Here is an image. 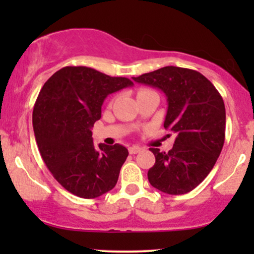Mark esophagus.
I'll return each instance as SVG.
<instances>
[{
	"instance_id": "obj_1",
	"label": "esophagus",
	"mask_w": 254,
	"mask_h": 254,
	"mask_svg": "<svg viewBox=\"0 0 254 254\" xmlns=\"http://www.w3.org/2000/svg\"><path fill=\"white\" fill-rule=\"evenodd\" d=\"M142 150V148H139V147H136V145H133V147H130L129 148V153L130 154H137V153H139V151Z\"/></svg>"
}]
</instances>
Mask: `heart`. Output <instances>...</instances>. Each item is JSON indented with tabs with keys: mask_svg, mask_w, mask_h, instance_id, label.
Wrapping results in <instances>:
<instances>
[{
	"mask_svg": "<svg viewBox=\"0 0 254 254\" xmlns=\"http://www.w3.org/2000/svg\"><path fill=\"white\" fill-rule=\"evenodd\" d=\"M141 92H144V90H141ZM141 92H139V93H141Z\"/></svg>",
	"mask_w": 254,
	"mask_h": 254,
	"instance_id": "b5f03b06",
	"label": "heart"
}]
</instances>
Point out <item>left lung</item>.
Instances as JSON below:
<instances>
[{"instance_id":"obj_1","label":"left lung","mask_w":254,"mask_h":254,"mask_svg":"<svg viewBox=\"0 0 254 254\" xmlns=\"http://www.w3.org/2000/svg\"><path fill=\"white\" fill-rule=\"evenodd\" d=\"M132 78L165 93L168 107L164 127L176 133L171 150L150 148L155 164L148 171V180L165 193H188L210 173L222 150L223 99L208 78L192 69L164 66Z\"/></svg>"}]
</instances>
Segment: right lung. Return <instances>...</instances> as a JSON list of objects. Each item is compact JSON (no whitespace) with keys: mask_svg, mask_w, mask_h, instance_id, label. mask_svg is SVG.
<instances>
[{"mask_svg":"<svg viewBox=\"0 0 254 254\" xmlns=\"http://www.w3.org/2000/svg\"><path fill=\"white\" fill-rule=\"evenodd\" d=\"M132 84L87 66H64L39 92L32 116L38 149L55 179L75 196L97 198L117 184L129 151L118 143L95 148L92 127L107 95Z\"/></svg>","mask_w":254,"mask_h":254,"instance_id":"right-lung-1","label":"right lung"}]
</instances>
